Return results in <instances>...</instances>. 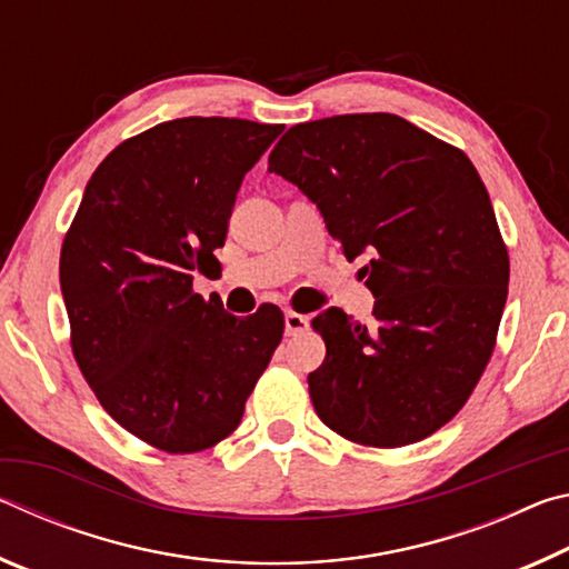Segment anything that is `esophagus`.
I'll list each match as a JSON object with an SVG mask.
<instances>
[{
  "label": "esophagus",
  "mask_w": 569,
  "mask_h": 569,
  "mask_svg": "<svg viewBox=\"0 0 569 569\" xmlns=\"http://www.w3.org/2000/svg\"><path fill=\"white\" fill-rule=\"evenodd\" d=\"M286 333L288 336H296V333H301V331H306L308 329V316H303V313H296V311H286Z\"/></svg>",
  "instance_id": "1"
}]
</instances>
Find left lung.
Masks as SVG:
<instances>
[{
  "instance_id": "left-lung-1",
  "label": "left lung",
  "mask_w": 569,
  "mask_h": 569,
  "mask_svg": "<svg viewBox=\"0 0 569 569\" xmlns=\"http://www.w3.org/2000/svg\"><path fill=\"white\" fill-rule=\"evenodd\" d=\"M321 210L373 293L366 329L341 308L313 319L326 359L308 373L313 409L366 447L427 439L465 407L492 356L509 258L492 200L465 152L399 114L293 124L268 158Z\"/></svg>"
}]
</instances>
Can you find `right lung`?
I'll use <instances>...</instances> for the list:
<instances>
[{
	"instance_id": "right-lung-1",
	"label": "right lung",
	"mask_w": 569,
	"mask_h": 569,
	"mask_svg": "<svg viewBox=\"0 0 569 569\" xmlns=\"http://www.w3.org/2000/svg\"><path fill=\"white\" fill-rule=\"evenodd\" d=\"M281 130L180 118L134 134L92 172L64 236L77 366L122 429L170 455L226 439L281 343L276 306L238 319L192 293V273L226 243L240 182Z\"/></svg>"
}]
</instances>
